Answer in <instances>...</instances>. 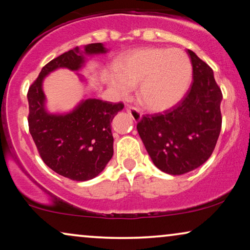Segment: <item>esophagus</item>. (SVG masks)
I'll return each instance as SVG.
<instances>
[{
	"mask_svg": "<svg viewBox=\"0 0 250 250\" xmlns=\"http://www.w3.org/2000/svg\"><path fill=\"white\" fill-rule=\"evenodd\" d=\"M126 111L131 115L134 122H140L141 119H142V114H141V111L135 107H127L126 108Z\"/></svg>",
	"mask_w": 250,
	"mask_h": 250,
	"instance_id": "1",
	"label": "esophagus"
}]
</instances>
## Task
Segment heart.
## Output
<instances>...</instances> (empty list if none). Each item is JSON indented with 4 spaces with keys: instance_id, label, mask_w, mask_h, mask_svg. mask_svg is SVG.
Listing matches in <instances>:
<instances>
[{
    "instance_id": "heart-1",
    "label": "heart",
    "mask_w": 250,
    "mask_h": 250,
    "mask_svg": "<svg viewBox=\"0 0 250 250\" xmlns=\"http://www.w3.org/2000/svg\"><path fill=\"white\" fill-rule=\"evenodd\" d=\"M117 75L108 84L118 97H126L137 85V99L153 111L178 104L191 80V64L183 50L143 48L125 57L116 66Z\"/></svg>"
}]
</instances>
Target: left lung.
I'll list each match as a JSON object with an SVG mask.
<instances>
[{"mask_svg":"<svg viewBox=\"0 0 250 250\" xmlns=\"http://www.w3.org/2000/svg\"><path fill=\"white\" fill-rule=\"evenodd\" d=\"M193 82L186 96L164 114L146 115L137 132L154 166L169 175L196 169L211 157L221 131L222 92L212 68L187 50Z\"/></svg>","mask_w":250,"mask_h":250,"instance_id":"obj_1","label":"left lung"}]
</instances>
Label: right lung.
Masks as SVG:
<instances>
[{"label": "right lung", "instance_id": "1", "mask_svg": "<svg viewBox=\"0 0 250 250\" xmlns=\"http://www.w3.org/2000/svg\"><path fill=\"white\" fill-rule=\"evenodd\" d=\"M107 50L101 42L68 50L42 68L28 91L29 131L42 161L56 173L77 182L95 178L113 157L110 124L124 104L89 98L68 113L52 114L46 109L42 82L59 68L81 70L86 56L106 54Z\"/></svg>", "mask_w": 250, "mask_h": 250}]
</instances>
